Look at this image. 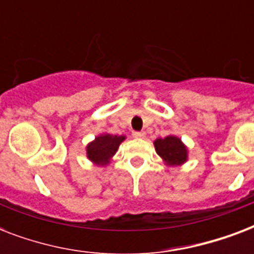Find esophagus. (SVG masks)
<instances>
[{"label":"esophagus","instance_id":"obj_1","mask_svg":"<svg viewBox=\"0 0 254 254\" xmlns=\"http://www.w3.org/2000/svg\"><path fill=\"white\" fill-rule=\"evenodd\" d=\"M133 137H135V138H143L145 137V131H133Z\"/></svg>","mask_w":254,"mask_h":254}]
</instances>
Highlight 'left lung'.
I'll return each instance as SVG.
<instances>
[{"label":"left lung","mask_w":254,"mask_h":254,"mask_svg":"<svg viewBox=\"0 0 254 254\" xmlns=\"http://www.w3.org/2000/svg\"><path fill=\"white\" fill-rule=\"evenodd\" d=\"M154 146L157 154L170 166H178L187 161V147L175 135L155 139Z\"/></svg>","instance_id":"1"}]
</instances>
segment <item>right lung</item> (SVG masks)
<instances>
[{
  "label": "right lung",
  "instance_id": "obj_1",
  "mask_svg": "<svg viewBox=\"0 0 254 254\" xmlns=\"http://www.w3.org/2000/svg\"><path fill=\"white\" fill-rule=\"evenodd\" d=\"M124 139H125L124 135H99V137H96L95 141H92L87 146V157L99 166L108 165Z\"/></svg>",
  "mask_w": 254,
  "mask_h": 254
}]
</instances>
